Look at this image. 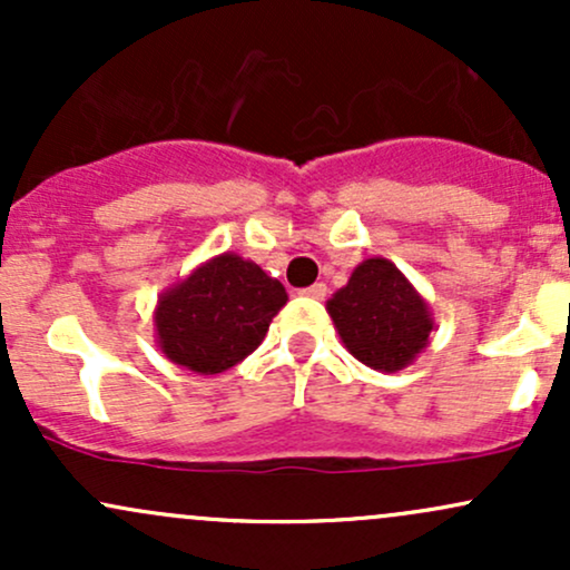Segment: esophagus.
Instances as JSON below:
<instances>
[{
  "label": "esophagus",
  "instance_id": "esophagus-1",
  "mask_svg": "<svg viewBox=\"0 0 570 570\" xmlns=\"http://www.w3.org/2000/svg\"><path fill=\"white\" fill-rule=\"evenodd\" d=\"M303 294H305V297H311V299H324L326 297V284L318 281V284H311L307 289H303Z\"/></svg>",
  "mask_w": 570,
  "mask_h": 570
}]
</instances>
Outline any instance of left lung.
Listing matches in <instances>:
<instances>
[{
  "mask_svg": "<svg viewBox=\"0 0 570 570\" xmlns=\"http://www.w3.org/2000/svg\"><path fill=\"white\" fill-rule=\"evenodd\" d=\"M345 348L372 370L396 372L426 348L429 307L389 259H367L326 303Z\"/></svg>",
  "mask_w": 570,
  "mask_h": 570,
  "instance_id": "1",
  "label": "left lung"
}]
</instances>
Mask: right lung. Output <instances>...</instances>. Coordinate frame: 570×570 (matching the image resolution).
<instances>
[{
	"label": "right lung",
	"mask_w": 570,
	"mask_h": 570,
	"mask_svg": "<svg viewBox=\"0 0 570 570\" xmlns=\"http://www.w3.org/2000/svg\"><path fill=\"white\" fill-rule=\"evenodd\" d=\"M284 305L286 289L263 267L222 254L163 294L155 313L160 348L181 367L217 375L257 351Z\"/></svg>",
	"instance_id": "obj_1"
}]
</instances>
